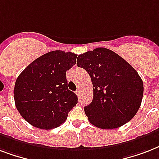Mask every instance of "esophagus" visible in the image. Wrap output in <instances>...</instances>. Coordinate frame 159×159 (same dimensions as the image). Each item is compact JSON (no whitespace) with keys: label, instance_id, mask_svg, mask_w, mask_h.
Returning a JSON list of instances; mask_svg holds the SVG:
<instances>
[{"label":"esophagus","instance_id":"obj_1","mask_svg":"<svg viewBox=\"0 0 159 159\" xmlns=\"http://www.w3.org/2000/svg\"><path fill=\"white\" fill-rule=\"evenodd\" d=\"M76 93H77V97H81V91H80V89H77V92H76Z\"/></svg>","mask_w":159,"mask_h":159}]
</instances>
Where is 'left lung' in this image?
I'll return each instance as SVG.
<instances>
[{
	"instance_id": "left-lung-1",
	"label": "left lung",
	"mask_w": 159,
	"mask_h": 159,
	"mask_svg": "<svg viewBox=\"0 0 159 159\" xmlns=\"http://www.w3.org/2000/svg\"><path fill=\"white\" fill-rule=\"evenodd\" d=\"M77 63L92 79L93 100L84 107L90 123L111 129L135 116L143 98V81L123 57L108 48H97L80 54Z\"/></svg>"
}]
</instances>
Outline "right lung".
I'll list each match as a JSON object with an SVG mask.
<instances>
[{
    "instance_id": "obj_1",
    "label": "right lung",
    "mask_w": 159,
    "mask_h": 159,
    "mask_svg": "<svg viewBox=\"0 0 159 159\" xmlns=\"http://www.w3.org/2000/svg\"><path fill=\"white\" fill-rule=\"evenodd\" d=\"M77 54L51 51L31 62L16 79V106L28 123L42 129L57 128L77 103L67 87L66 72L76 63Z\"/></svg>"
}]
</instances>
